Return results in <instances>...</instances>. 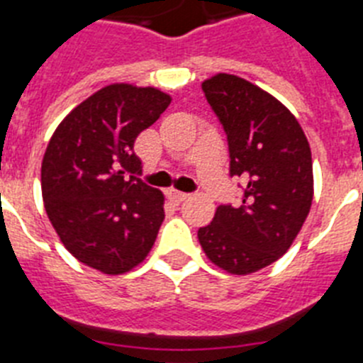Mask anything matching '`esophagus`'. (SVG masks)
<instances>
[{"label":"esophagus","mask_w":363,"mask_h":363,"mask_svg":"<svg viewBox=\"0 0 363 363\" xmlns=\"http://www.w3.org/2000/svg\"><path fill=\"white\" fill-rule=\"evenodd\" d=\"M169 198H171V201H174V203H182V201L187 200L189 194H185V192H179V191H169Z\"/></svg>","instance_id":"34e87169"}]
</instances>
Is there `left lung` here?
Returning <instances> with one entry per match:
<instances>
[{"instance_id":"left-lung-1","label":"left lung","mask_w":363,"mask_h":363,"mask_svg":"<svg viewBox=\"0 0 363 363\" xmlns=\"http://www.w3.org/2000/svg\"><path fill=\"white\" fill-rule=\"evenodd\" d=\"M201 89L227 134L230 176L245 189L198 240L216 267L245 277L280 259L301 230L314 194L311 147L293 112L255 83L220 72Z\"/></svg>"}]
</instances>
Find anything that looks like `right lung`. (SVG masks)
I'll use <instances>...</instances> for the list:
<instances>
[{
	"instance_id": "right-lung-1",
	"label": "right lung",
	"mask_w": 363,
	"mask_h": 363,
	"mask_svg": "<svg viewBox=\"0 0 363 363\" xmlns=\"http://www.w3.org/2000/svg\"><path fill=\"white\" fill-rule=\"evenodd\" d=\"M169 105L160 89L112 83L74 107L45 150L47 216L67 251L104 274L142 264L158 236L165 198L130 174L142 171L138 134Z\"/></svg>"
}]
</instances>
